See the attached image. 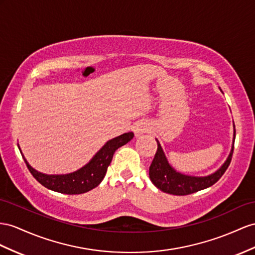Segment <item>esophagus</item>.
Here are the masks:
<instances>
[{
  "mask_svg": "<svg viewBox=\"0 0 255 255\" xmlns=\"http://www.w3.org/2000/svg\"><path fill=\"white\" fill-rule=\"evenodd\" d=\"M147 130H148V124H146L145 122H138L136 124H134V126L132 128V131L135 136L142 135L143 133L147 132Z\"/></svg>",
  "mask_w": 255,
  "mask_h": 255,
  "instance_id": "34e87169",
  "label": "esophagus"
}]
</instances>
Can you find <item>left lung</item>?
<instances>
[{
    "label": "left lung",
    "instance_id": "8db88e82",
    "mask_svg": "<svg viewBox=\"0 0 255 255\" xmlns=\"http://www.w3.org/2000/svg\"><path fill=\"white\" fill-rule=\"evenodd\" d=\"M235 134H236V131H234L233 147L227 159L220 169H218L214 173L207 175V177H193V175H186L174 170L169 165L165 153L162 151L158 140L156 139V141H157V151H156L154 159L151 166H149V179L153 182V184L159 188L161 192L177 196L190 195L212 186L220 180V178L224 174L226 169L231 164L234 152Z\"/></svg>",
    "mask_w": 255,
    "mask_h": 255
}]
</instances>
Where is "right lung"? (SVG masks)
<instances>
[{
	"instance_id": "obj_1",
	"label": "right lung",
	"mask_w": 255,
	"mask_h": 255,
	"mask_svg": "<svg viewBox=\"0 0 255 255\" xmlns=\"http://www.w3.org/2000/svg\"><path fill=\"white\" fill-rule=\"evenodd\" d=\"M133 138L132 132L123 133L116 138L109 140L104 144L87 165L83 168L78 169L68 174H45L38 172L34 168H32L27 159L22 155L23 160L25 161L29 171L36 179L37 182L45 186L48 190L54 192L68 194V195H77L89 192L93 188L97 187L101 183L104 175L107 173L108 167L112 161L113 155L119 147L125 145L130 140ZM19 147V146H18ZM20 149V147H19Z\"/></svg>"
}]
</instances>
